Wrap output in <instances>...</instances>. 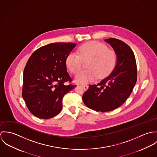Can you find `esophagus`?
<instances>
[{
  "label": "esophagus",
  "instance_id": "34e87169",
  "mask_svg": "<svg viewBox=\"0 0 157 157\" xmlns=\"http://www.w3.org/2000/svg\"><path fill=\"white\" fill-rule=\"evenodd\" d=\"M84 90H87L88 89V86L87 85H81Z\"/></svg>",
  "mask_w": 157,
  "mask_h": 157
}]
</instances>
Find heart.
<instances>
[{"instance_id":"obj_1","label":"heart","mask_w":157,"mask_h":157,"mask_svg":"<svg viewBox=\"0 0 157 157\" xmlns=\"http://www.w3.org/2000/svg\"><path fill=\"white\" fill-rule=\"evenodd\" d=\"M78 54L69 53L66 57L65 63L67 69L72 73L77 74L82 68L83 62H87V70L77 74L74 81L78 83H88L95 80L98 76L103 78L108 75L114 68L117 60L116 52L108 48L103 43L90 41L82 45Z\"/></svg>"}]
</instances>
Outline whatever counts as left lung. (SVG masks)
I'll return each instance as SVG.
<instances>
[{"label":"left lung","mask_w":157,"mask_h":157,"mask_svg":"<svg viewBox=\"0 0 157 157\" xmlns=\"http://www.w3.org/2000/svg\"><path fill=\"white\" fill-rule=\"evenodd\" d=\"M109 44L117 55L112 72L97 85H90L83 95L85 105L97 112H109L121 106L128 99L137 80V68L134 54L123 41L109 38Z\"/></svg>","instance_id":"1"}]
</instances>
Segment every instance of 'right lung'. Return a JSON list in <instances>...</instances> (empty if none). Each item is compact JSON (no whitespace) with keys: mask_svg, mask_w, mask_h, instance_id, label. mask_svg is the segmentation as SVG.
Returning a JSON list of instances; mask_svg holds the SVG:
<instances>
[{"mask_svg":"<svg viewBox=\"0 0 157 157\" xmlns=\"http://www.w3.org/2000/svg\"><path fill=\"white\" fill-rule=\"evenodd\" d=\"M76 44L53 43L36 50L29 58L23 71L22 97L34 116L48 119L62 109L63 96L76 85L67 71L65 60Z\"/></svg>","mask_w":157,"mask_h":157,"instance_id":"add662e5","label":"right lung"}]
</instances>
